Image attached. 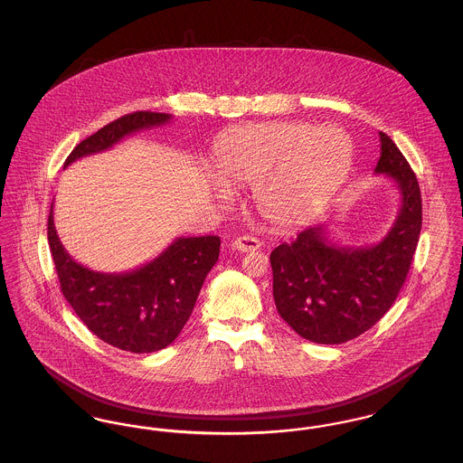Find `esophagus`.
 Wrapping results in <instances>:
<instances>
[{"mask_svg":"<svg viewBox=\"0 0 463 463\" xmlns=\"http://www.w3.org/2000/svg\"><path fill=\"white\" fill-rule=\"evenodd\" d=\"M231 246L234 248V250H238V251H241V253H248V251H255V250H259L260 248V241L257 240V238H253V236H240V238H236L234 241L231 242Z\"/></svg>","mask_w":463,"mask_h":463,"instance_id":"34e87169","label":"esophagus"}]
</instances>
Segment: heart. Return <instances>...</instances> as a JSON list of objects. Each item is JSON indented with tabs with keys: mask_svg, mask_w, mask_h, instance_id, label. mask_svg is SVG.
Masks as SVG:
<instances>
[{
	"mask_svg": "<svg viewBox=\"0 0 463 463\" xmlns=\"http://www.w3.org/2000/svg\"><path fill=\"white\" fill-rule=\"evenodd\" d=\"M349 135L338 127L312 128L298 121L253 123L223 135L212 170L227 187L255 185V203L276 225H302L316 217L347 175ZM217 198L229 199L227 189Z\"/></svg>",
	"mask_w": 463,
	"mask_h": 463,
	"instance_id": "1",
	"label": "heart"
}]
</instances>
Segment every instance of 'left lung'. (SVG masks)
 Listing matches in <instances>:
<instances>
[{"label":"left lung","mask_w":463,"mask_h":463,"mask_svg":"<svg viewBox=\"0 0 463 463\" xmlns=\"http://www.w3.org/2000/svg\"><path fill=\"white\" fill-rule=\"evenodd\" d=\"M376 175L394 180L401 206L387 234L370 246L331 241L326 223L308 227L270 253L279 316L302 338L344 344L370 330L396 302L421 229L417 176L391 137L380 132Z\"/></svg>","instance_id":"1"}]
</instances>
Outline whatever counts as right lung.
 <instances>
[{
	"instance_id": "add662e5",
	"label": "right lung",
	"mask_w": 463,
	"mask_h": 463,
	"mask_svg": "<svg viewBox=\"0 0 463 463\" xmlns=\"http://www.w3.org/2000/svg\"><path fill=\"white\" fill-rule=\"evenodd\" d=\"M172 114L138 110L127 114L80 142L64 168L85 156L104 153L132 133L166 125ZM48 242L69 306L93 335L128 353L168 347L193 314L208 272L219 260L221 238H176L156 259L128 272H99L78 264L48 215Z\"/></svg>"
}]
</instances>
